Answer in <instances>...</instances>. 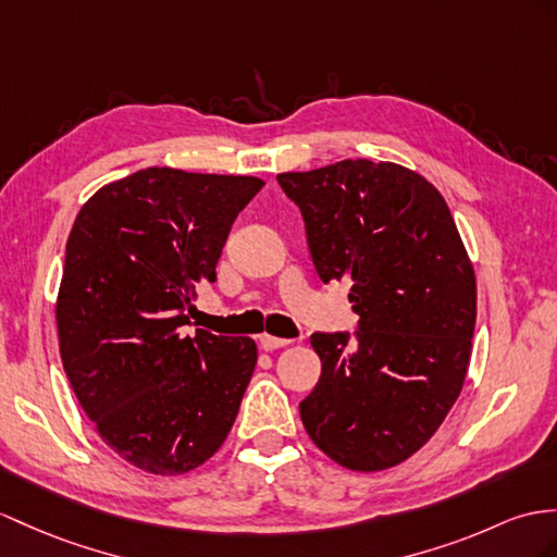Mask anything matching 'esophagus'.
Instances as JSON below:
<instances>
[{
	"instance_id": "esophagus-1",
	"label": "esophagus",
	"mask_w": 557,
	"mask_h": 557,
	"mask_svg": "<svg viewBox=\"0 0 557 557\" xmlns=\"http://www.w3.org/2000/svg\"><path fill=\"white\" fill-rule=\"evenodd\" d=\"M290 345V341H286V337H274V335H260V347L271 351V349H278V347H286Z\"/></svg>"
}]
</instances>
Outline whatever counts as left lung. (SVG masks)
<instances>
[{"mask_svg": "<svg viewBox=\"0 0 557 557\" xmlns=\"http://www.w3.org/2000/svg\"><path fill=\"white\" fill-rule=\"evenodd\" d=\"M302 212L323 283L351 281L357 331L314 333L317 387L300 401L321 451L351 470L416 454L463 387L478 290L449 206L395 162L343 160L276 176Z\"/></svg>", "mask_w": 557, "mask_h": 557, "instance_id": "8db88e82", "label": "left lung"}]
</instances>
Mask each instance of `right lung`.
<instances>
[{"mask_svg":"<svg viewBox=\"0 0 557 557\" xmlns=\"http://www.w3.org/2000/svg\"><path fill=\"white\" fill-rule=\"evenodd\" d=\"M262 186L257 176L146 168L94 194L67 236L63 369L101 440L146 472L198 468L234 425L255 341L182 329Z\"/></svg>","mask_w":557,"mask_h":557,"instance_id":"right-lung-1","label":"right lung"}]
</instances>
